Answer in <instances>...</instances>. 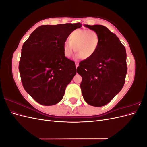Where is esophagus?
<instances>
[{
    "label": "esophagus",
    "mask_w": 147,
    "mask_h": 147,
    "mask_svg": "<svg viewBox=\"0 0 147 147\" xmlns=\"http://www.w3.org/2000/svg\"><path fill=\"white\" fill-rule=\"evenodd\" d=\"M75 65H76V68H77L78 67V63H75Z\"/></svg>",
    "instance_id": "1"
}]
</instances>
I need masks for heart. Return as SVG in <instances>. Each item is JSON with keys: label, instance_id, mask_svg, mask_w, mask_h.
<instances>
[{"label": "heart", "instance_id": "obj_1", "mask_svg": "<svg viewBox=\"0 0 147 147\" xmlns=\"http://www.w3.org/2000/svg\"><path fill=\"white\" fill-rule=\"evenodd\" d=\"M69 40L64 42L63 46L65 57H70L75 50L77 58L89 59L97 51L100 37L94 30L77 29L70 34Z\"/></svg>", "mask_w": 147, "mask_h": 147}]
</instances>
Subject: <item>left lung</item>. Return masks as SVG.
<instances>
[{"mask_svg":"<svg viewBox=\"0 0 147 147\" xmlns=\"http://www.w3.org/2000/svg\"><path fill=\"white\" fill-rule=\"evenodd\" d=\"M100 37L97 50L91 57L79 63L77 73L84 100L92 106L102 107L121 90L127 74L126 52L115 34L102 25H84Z\"/></svg>","mask_w":147,"mask_h":147,"instance_id":"8db88e82","label":"left lung"}]
</instances>
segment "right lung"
<instances>
[{"mask_svg": "<svg viewBox=\"0 0 147 147\" xmlns=\"http://www.w3.org/2000/svg\"><path fill=\"white\" fill-rule=\"evenodd\" d=\"M80 23L39 26L21 49L19 71L26 91L40 104L59 102L77 74L74 61L64 56L63 46Z\"/></svg>", "mask_w": 147, "mask_h": 147, "instance_id": "obj_1", "label": "right lung"}]
</instances>
